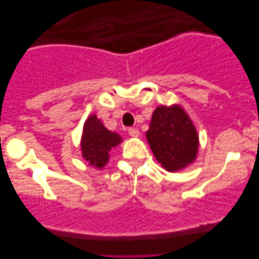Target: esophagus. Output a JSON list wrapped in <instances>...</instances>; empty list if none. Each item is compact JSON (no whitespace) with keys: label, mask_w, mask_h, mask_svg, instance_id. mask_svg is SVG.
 I'll return each mask as SVG.
<instances>
[{"label":"esophagus","mask_w":259,"mask_h":259,"mask_svg":"<svg viewBox=\"0 0 259 259\" xmlns=\"http://www.w3.org/2000/svg\"><path fill=\"white\" fill-rule=\"evenodd\" d=\"M128 134L131 137H133V138H138L139 137V131H138L137 128H133V127H130L128 130Z\"/></svg>","instance_id":"obj_1"}]
</instances>
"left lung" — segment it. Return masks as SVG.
<instances>
[{
  "label": "left lung",
  "instance_id": "8db88e82",
  "mask_svg": "<svg viewBox=\"0 0 259 259\" xmlns=\"http://www.w3.org/2000/svg\"><path fill=\"white\" fill-rule=\"evenodd\" d=\"M146 138L154 157L169 172L182 169L196 159V128L178 106H160L155 109Z\"/></svg>",
  "mask_w": 259,
  "mask_h": 259
}]
</instances>
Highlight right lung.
<instances>
[{
    "instance_id": "add662e5",
    "label": "right lung",
    "mask_w": 259,
    "mask_h": 259,
    "mask_svg": "<svg viewBox=\"0 0 259 259\" xmlns=\"http://www.w3.org/2000/svg\"><path fill=\"white\" fill-rule=\"evenodd\" d=\"M120 141L119 134L113 133L102 125L95 115H91L84 122L83 136L81 141L82 155L92 166L101 168L108 161L109 152Z\"/></svg>"
}]
</instances>
